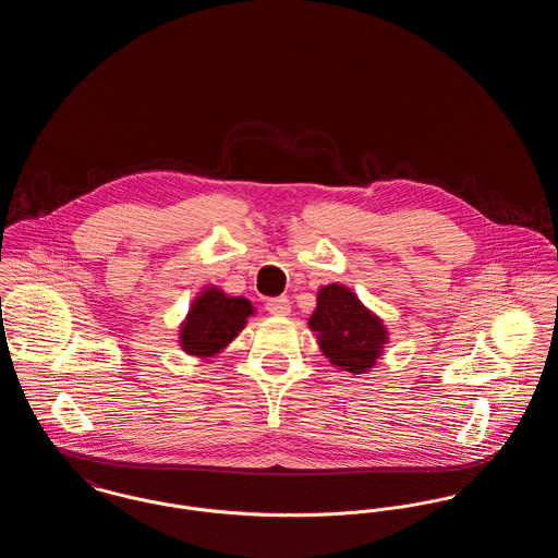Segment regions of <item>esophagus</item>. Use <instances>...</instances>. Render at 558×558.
Listing matches in <instances>:
<instances>
[{
  "label": "esophagus",
  "mask_w": 558,
  "mask_h": 558,
  "mask_svg": "<svg viewBox=\"0 0 558 558\" xmlns=\"http://www.w3.org/2000/svg\"><path fill=\"white\" fill-rule=\"evenodd\" d=\"M266 310L274 316H289L291 314V301H289V296L267 299Z\"/></svg>",
  "instance_id": "obj_1"
}]
</instances>
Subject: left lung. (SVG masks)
<instances>
[{
  "label": "left lung",
  "instance_id": "8db88e82",
  "mask_svg": "<svg viewBox=\"0 0 558 558\" xmlns=\"http://www.w3.org/2000/svg\"><path fill=\"white\" fill-rule=\"evenodd\" d=\"M310 328L318 332L324 355L335 366L353 374L371 371L387 343L383 322L341 284L319 289L318 307L310 318Z\"/></svg>",
  "mask_w": 558,
  "mask_h": 558
}]
</instances>
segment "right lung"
I'll list each match as a JSON object with an SVG mask.
<instances>
[{
    "mask_svg": "<svg viewBox=\"0 0 558 558\" xmlns=\"http://www.w3.org/2000/svg\"><path fill=\"white\" fill-rule=\"evenodd\" d=\"M251 314L253 305L244 296H228L219 289H207L194 301L182 324L180 341L184 351L201 357L219 353L244 328Z\"/></svg>",
    "mask_w": 558,
    "mask_h": 558,
    "instance_id": "add662e5",
    "label": "right lung"
}]
</instances>
